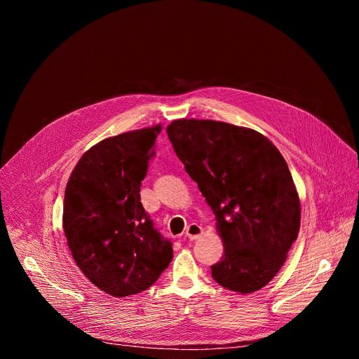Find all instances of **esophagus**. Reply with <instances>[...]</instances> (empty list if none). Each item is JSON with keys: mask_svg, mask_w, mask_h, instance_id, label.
Returning <instances> with one entry per match:
<instances>
[{"mask_svg": "<svg viewBox=\"0 0 359 359\" xmlns=\"http://www.w3.org/2000/svg\"><path fill=\"white\" fill-rule=\"evenodd\" d=\"M201 233H203V229H201L198 224L191 223V224H189V227L186 229L184 236H186L189 240H197V238L201 236Z\"/></svg>", "mask_w": 359, "mask_h": 359, "instance_id": "1", "label": "esophagus"}]
</instances>
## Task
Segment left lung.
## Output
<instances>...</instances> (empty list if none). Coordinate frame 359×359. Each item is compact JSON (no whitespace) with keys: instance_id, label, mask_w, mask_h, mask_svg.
Masks as SVG:
<instances>
[{"instance_id":"1","label":"left lung","mask_w":359,"mask_h":359,"mask_svg":"<svg viewBox=\"0 0 359 359\" xmlns=\"http://www.w3.org/2000/svg\"><path fill=\"white\" fill-rule=\"evenodd\" d=\"M166 132L216 216L224 252L213 280L241 294L263 288L299 231V198L281 153L262 133L224 122L179 119Z\"/></svg>"}]
</instances>
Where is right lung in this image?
Wrapping results in <instances>:
<instances>
[{
  "mask_svg": "<svg viewBox=\"0 0 359 359\" xmlns=\"http://www.w3.org/2000/svg\"><path fill=\"white\" fill-rule=\"evenodd\" d=\"M161 125L92 146L65 189L64 231L76 266L102 291L126 297L155 284L173 259L140 203Z\"/></svg>",
  "mask_w": 359,
  "mask_h": 359,
  "instance_id": "1",
  "label": "right lung"
}]
</instances>
